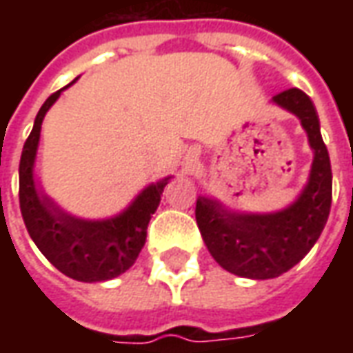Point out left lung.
Returning <instances> with one entry per match:
<instances>
[{
  "label": "left lung",
  "instance_id": "1",
  "mask_svg": "<svg viewBox=\"0 0 353 353\" xmlns=\"http://www.w3.org/2000/svg\"><path fill=\"white\" fill-rule=\"evenodd\" d=\"M274 101L295 113L308 134L314 162L308 185L295 204L276 214H230L215 200L199 196L196 223L219 265L244 278H278L303 259L325 227L333 199V172L310 96L301 88L276 94Z\"/></svg>",
  "mask_w": 353,
  "mask_h": 353
}]
</instances>
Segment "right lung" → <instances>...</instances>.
Masks as SVG:
<instances>
[{
  "label": "right lung",
  "instance_id": "obj_1",
  "mask_svg": "<svg viewBox=\"0 0 353 353\" xmlns=\"http://www.w3.org/2000/svg\"><path fill=\"white\" fill-rule=\"evenodd\" d=\"M64 88L50 94L43 103L22 149L19 166L20 212L28 234L60 272L79 281L113 280L138 259L145 244L147 225L161 204V194L168 179L149 185L126 212L108 221H83L72 217L37 192L34 161L43 117Z\"/></svg>",
  "mask_w": 353,
  "mask_h": 353
}]
</instances>
